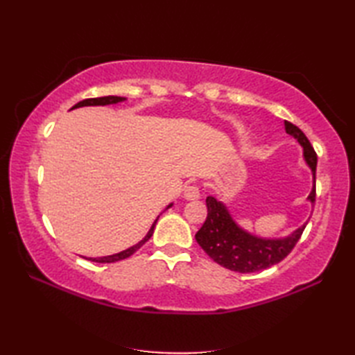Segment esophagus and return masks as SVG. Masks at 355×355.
Returning <instances> with one entry per match:
<instances>
[{
  "label": "esophagus",
  "mask_w": 355,
  "mask_h": 355,
  "mask_svg": "<svg viewBox=\"0 0 355 355\" xmlns=\"http://www.w3.org/2000/svg\"><path fill=\"white\" fill-rule=\"evenodd\" d=\"M183 195H184L186 200H198L200 195H201L200 193V187L197 184H187L184 187Z\"/></svg>",
  "instance_id": "esophagus-1"
}]
</instances>
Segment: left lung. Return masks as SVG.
<instances>
[{
  "instance_id": "8db88e82",
  "label": "left lung",
  "mask_w": 355,
  "mask_h": 355,
  "mask_svg": "<svg viewBox=\"0 0 355 355\" xmlns=\"http://www.w3.org/2000/svg\"><path fill=\"white\" fill-rule=\"evenodd\" d=\"M284 125L286 134L296 139L304 148V160L313 172V189L308 195V200L314 205L318 155H315L310 140L296 125L286 122V120ZM206 205L207 218L195 235V239L216 263L232 271H238V273H253V271L266 270L281 262L297 244L308 224L306 221L285 238H261L241 227L233 220L223 201L215 197H207Z\"/></svg>"
}]
</instances>
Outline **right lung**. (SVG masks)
<instances>
[{"label": "right lung", "mask_w": 355, "mask_h": 355, "mask_svg": "<svg viewBox=\"0 0 355 355\" xmlns=\"http://www.w3.org/2000/svg\"><path fill=\"white\" fill-rule=\"evenodd\" d=\"M123 101H126V97H119V96H105V97H94V99H85V101H82V102H78L76 105H74V107L71 108V110H74V108H80V107H97V105H112V103H119V102H123ZM172 206V202L171 205L166 207V209H169ZM158 220V218H157ZM157 220L154 221V224L150 225V229H149V232L146 233V236L143 238L140 243H137L135 245H132V247H130V248H126V250H123V252H120V253H116V254H110V256H102V258H85V259H88V261H93V262H99V263H108V262H117V261H122V259H126V258H130V256L132 254V253H135L139 250V248L146 243V241L153 236V233H154V227H155V224H157ZM82 258H84V256H82Z\"/></svg>", "instance_id": "1"}]
</instances>
